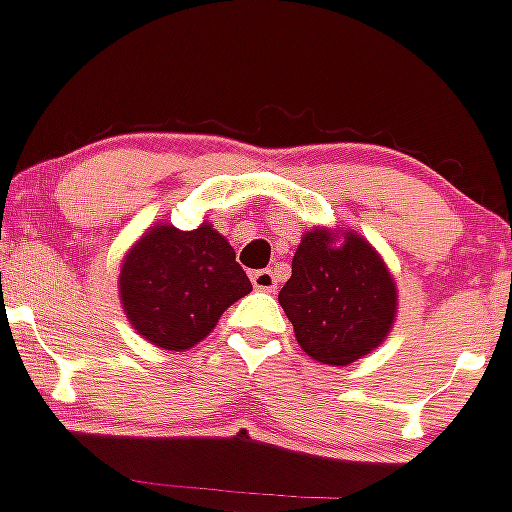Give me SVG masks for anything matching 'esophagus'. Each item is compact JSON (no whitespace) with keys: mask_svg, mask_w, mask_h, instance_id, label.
Listing matches in <instances>:
<instances>
[{"mask_svg":"<svg viewBox=\"0 0 512 512\" xmlns=\"http://www.w3.org/2000/svg\"><path fill=\"white\" fill-rule=\"evenodd\" d=\"M250 280H252V285H255V289H265V292H275L277 289V277L272 270L252 272Z\"/></svg>","mask_w":512,"mask_h":512,"instance_id":"obj_1","label":"esophagus"}]
</instances>
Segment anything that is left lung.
I'll use <instances>...</instances> for the list:
<instances>
[{
  "mask_svg": "<svg viewBox=\"0 0 512 512\" xmlns=\"http://www.w3.org/2000/svg\"><path fill=\"white\" fill-rule=\"evenodd\" d=\"M280 304L312 359L347 366L371 354L396 319V282L379 252L356 232L314 227L292 257Z\"/></svg>",
  "mask_w": 512,
  "mask_h": 512,
  "instance_id": "obj_1",
  "label": "left lung"
}]
</instances>
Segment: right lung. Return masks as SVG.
I'll return each mask as SVG.
<instances>
[{"mask_svg": "<svg viewBox=\"0 0 512 512\" xmlns=\"http://www.w3.org/2000/svg\"><path fill=\"white\" fill-rule=\"evenodd\" d=\"M123 312L143 339L183 352L208 337L220 314L252 292L235 250L210 223L153 225L128 250L118 275Z\"/></svg>", "mask_w": 512, "mask_h": 512, "instance_id": "obj_1", "label": "right lung"}]
</instances>
